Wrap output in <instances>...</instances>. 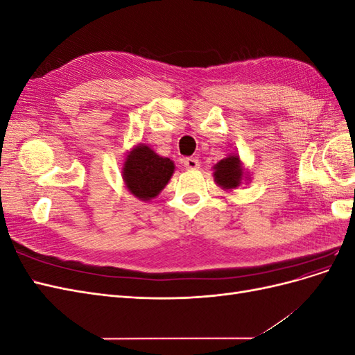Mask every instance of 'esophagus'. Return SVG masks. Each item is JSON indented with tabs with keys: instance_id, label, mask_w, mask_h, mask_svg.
Wrapping results in <instances>:
<instances>
[{
	"instance_id": "esophagus-1",
	"label": "esophagus",
	"mask_w": 355,
	"mask_h": 355,
	"mask_svg": "<svg viewBox=\"0 0 355 355\" xmlns=\"http://www.w3.org/2000/svg\"><path fill=\"white\" fill-rule=\"evenodd\" d=\"M184 166L188 170H197V168H200V161L196 157H188L184 159Z\"/></svg>"
}]
</instances>
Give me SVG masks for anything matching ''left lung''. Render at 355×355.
Segmentation results:
<instances>
[{
  "instance_id": "left-lung-1",
  "label": "left lung",
  "mask_w": 355,
  "mask_h": 355,
  "mask_svg": "<svg viewBox=\"0 0 355 355\" xmlns=\"http://www.w3.org/2000/svg\"><path fill=\"white\" fill-rule=\"evenodd\" d=\"M241 178L243 168L237 155L223 158L214 166V180H216V184L220 185L222 188H237L241 184Z\"/></svg>"
}]
</instances>
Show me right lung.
<instances>
[{
	"instance_id": "right-lung-1",
	"label": "right lung",
	"mask_w": 355,
	"mask_h": 355,
	"mask_svg": "<svg viewBox=\"0 0 355 355\" xmlns=\"http://www.w3.org/2000/svg\"><path fill=\"white\" fill-rule=\"evenodd\" d=\"M173 171V161L159 157L151 148L141 145L127 155L123 176L133 196L151 200L167 185Z\"/></svg>"
}]
</instances>
